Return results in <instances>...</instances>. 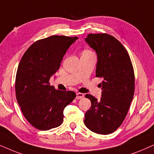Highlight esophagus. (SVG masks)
I'll return each mask as SVG.
<instances>
[{
	"mask_svg": "<svg viewBox=\"0 0 154 154\" xmlns=\"http://www.w3.org/2000/svg\"><path fill=\"white\" fill-rule=\"evenodd\" d=\"M84 97V94L82 93H77V96H76V98L77 99H81Z\"/></svg>",
	"mask_w": 154,
	"mask_h": 154,
	"instance_id": "esophagus-1",
	"label": "esophagus"
}]
</instances>
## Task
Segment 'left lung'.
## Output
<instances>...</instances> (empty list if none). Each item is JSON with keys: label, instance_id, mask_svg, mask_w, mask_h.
I'll use <instances>...</instances> for the list:
<instances>
[{"label": "left lung", "instance_id": "obj_1", "mask_svg": "<svg viewBox=\"0 0 154 154\" xmlns=\"http://www.w3.org/2000/svg\"><path fill=\"white\" fill-rule=\"evenodd\" d=\"M86 42L97 54L96 77L100 84L101 97L91 94V106L85 113L87 128L99 134H108L121 125L134 93V73L128 51L114 36L108 34H89Z\"/></svg>", "mask_w": 154, "mask_h": 154}]
</instances>
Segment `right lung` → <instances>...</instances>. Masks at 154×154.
Wrapping results in <instances>:
<instances>
[{
    "label": "right lung",
    "instance_id": "obj_1",
    "mask_svg": "<svg viewBox=\"0 0 154 154\" xmlns=\"http://www.w3.org/2000/svg\"><path fill=\"white\" fill-rule=\"evenodd\" d=\"M77 36H51L29 47L18 65L16 98L26 120L40 130L60 126L63 110L76 97L74 91H59L49 80Z\"/></svg>",
    "mask_w": 154,
    "mask_h": 154
}]
</instances>
